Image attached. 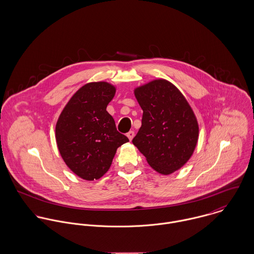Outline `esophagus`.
Instances as JSON below:
<instances>
[{
	"label": "esophagus",
	"mask_w": 254,
	"mask_h": 254,
	"mask_svg": "<svg viewBox=\"0 0 254 254\" xmlns=\"http://www.w3.org/2000/svg\"><path fill=\"white\" fill-rule=\"evenodd\" d=\"M134 135H135L134 131H129V132L127 133V137H128V139H129L130 141H132V139L134 138Z\"/></svg>",
	"instance_id": "34e87169"
}]
</instances>
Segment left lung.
<instances>
[{"label":"left lung","instance_id":"1","mask_svg":"<svg viewBox=\"0 0 254 254\" xmlns=\"http://www.w3.org/2000/svg\"><path fill=\"white\" fill-rule=\"evenodd\" d=\"M134 93L143 118L132 143L155 171L171 174L190 159L195 148V115L181 92L167 80H153L136 88Z\"/></svg>","mask_w":254,"mask_h":254}]
</instances>
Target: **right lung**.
<instances>
[{"label": "right lung", "mask_w": 254, "mask_h": 254, "mask_svg": "<svg viewBox=\"0 0 254 254\" xmlns=\"http://www.w3.org/2000/svg\"><path fill=\"white\" fill-rule=\"evenodd\" d=\"M108 82H92L81 87L62 111L56 125L60 153L69 169L82 179L104 176L116 149L129 139L116 129L107 111L115 95Z\"/></svg>", "instance_id": "add662e5"}]
</instances>
